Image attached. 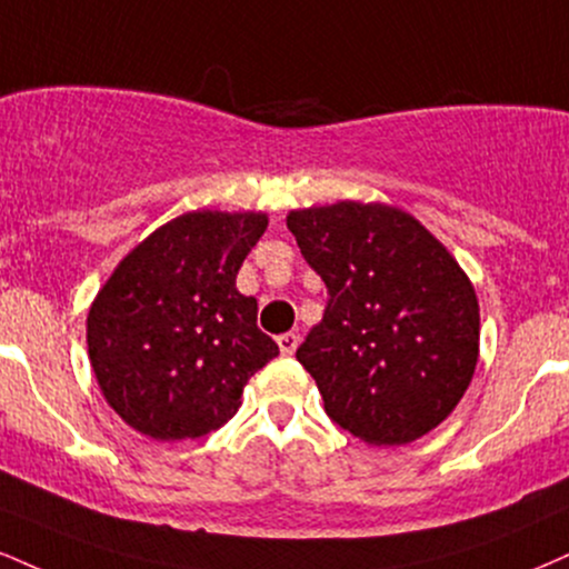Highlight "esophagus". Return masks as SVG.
<instances>
[{
  "mask_svg": "<svg viewBox=\"0 0 569 569\" xmlns=\"http://www.w3.org/2000/svg\"><path fill=\"white\" fill-rule=\"evenodd\" d=\"M278 347H280V352L283 355H293L297 352V347H299V333H280L278 337Z\"/></svg>",
  "mask_w": 569,
  "mask_h": 569,
  "instance_id": "obj_1",
  "label": "esophagus"
}]
</instances>
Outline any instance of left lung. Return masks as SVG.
Instances as JSON below:
<instances>
[{
  "instance_id": "obj_1",
  "label": "left lung",
  "mask_w": 569,
  "mask_h": 569,
  "mask_svg": "<svg viewBox=\"0 0 569 569\" xmlns=\"http://www.w3.org/2000/svg\"><path fill=\"white\" fill-rule=\"evenodd\" d=\"M286 224L323 278L328 305L297 360L326 413L368 445H408L453 413L480 358L467 272L416 217L339 201Z\"/></svg>"
}]
</instances>
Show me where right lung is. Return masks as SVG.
<instances>
[{
    "instance_id": "obj_1",
    "label": "right lung",
    "mask_w": 569,
    "mask_h": 569,
    "mask_svg": "<svg viewBox=\"0 0 569 569\" xmlns=\"http://www.w3.org/2000/svg\"><path fill=\"white\" fill-rule=\"evenodd\" d=\"M264 230L262 211H188L137 243L98 291L89 362L108 406L140 435L214 432L278 355L257 328V299L236 289Z\"/></svg>"
}]
</instances>
